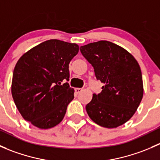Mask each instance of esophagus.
Wrapping results in <instances>:
<instances>
[{"label": "esophagus", "mask_w": 160, "mask_h": 160, "mask_svg": "<svg viewBox=\"0 0 160 160\" xmlns=\"http://www.w3.org/2000/svg\"><path fill=\"white\" fill-rule=\"evenodd\" d=\"M82 90H83L82 88H75V93L78 94V93H80Z\"/></svg>", "instance_id": "34e87169"}]
</instances>
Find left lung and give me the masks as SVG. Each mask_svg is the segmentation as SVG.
<instances>
[{
    "label": "left lung",
    "instance_id": "1",
    "mask_svg": "<svg viewBox=\"0 0 160 160\" xmlns=\"http://www.w3.org/2000/svg\"><path fill=\"white\" fill-rule=\"evenodd\" d=\"M94 69L97 80L104 83L102 91L93 93L86 111L93 122L104 128L123 125L133 116L143 97L141 69L131 53L108 41L80 47Z\"/></svg>",
    "mask_w": 160,
    "mask_h": 160
}]
</instances>
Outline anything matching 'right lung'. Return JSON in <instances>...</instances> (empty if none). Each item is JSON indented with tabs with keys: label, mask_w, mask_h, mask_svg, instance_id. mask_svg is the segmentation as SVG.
I'll use <instances>...</instances> for the list:
<instances>
[{
	"label": "right lung",
	"mask_w": 160,
	"mask_h": 160,
	"mask_svg": "<svg viewBox=\"0 0 160 160\" xmlns=\"http://www.w3.org/2000/svg\"><path fill=\"white\" fill-rule=\"evenodd\" d=\"M78 52L75 43L50 39L28 50L16 63L11 94L23 118L34 126L48 129L63 119L74 90L61 83L69 80V63Z\"/></svg>",
	"instance_id": "obj_1"
}]
</instances>
